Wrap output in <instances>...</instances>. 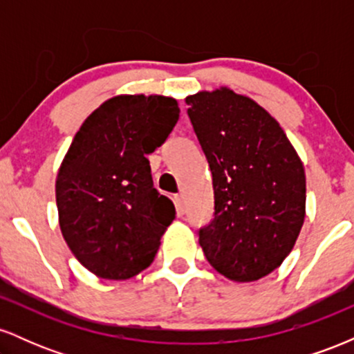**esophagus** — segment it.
<instances>
[{
    "label": "esophagus",
    "mask_w": 354,
    "mask_h": 354,
    "mask_svg": "<svg viewBox=\"0 0 354 354\" xmlns=\"http://www.w3.org/2000/svg\"><path fill=\"white\" fill-rule=\"evenodd\" d=\"M174 206H176V213L178 214H185V198L181 196V194H176V196H174Z\"/></svg>",
    "instance_id": "1"
}]
</instances>
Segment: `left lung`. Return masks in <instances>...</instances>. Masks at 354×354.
<instances>
[{
  "label": "left lung",
  "mask_w": 354,
  "mask_h": 354,
  "mask_svg": "<svg viewBox=\"0 0 354 354\" xmlns=\"http://www.w3.org/2000/svg\"><path fill=\"white\" fill-rule=\"evenodd\" d=\"M185 101L213 174L203 253L231 281L265 278L291 253L306 216L301 160L278 121L248 96L221 86Z\"/></svg>",
  "instance_id": "left-lung-1"
}]
</instances>
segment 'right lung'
<instances>
[{
	"mask_svg": "<svg viewBox=\"0 0 354 354\" xmlns=\"http://www.w3.org/2000/svg\"><path fill=\"white\" fill-rule=\"evenodd\" d=\"M180 118L174 98L120 95L96 108L56 176L59 228L76 259L103 279H129L153 263L174 205L153 186L146 154Z\"/></svg>",
	"mask_w": 354,
	"mask_h": 354,
	"instance_id": "add662e5",
	"label": "right lung"
}]
</instances>
